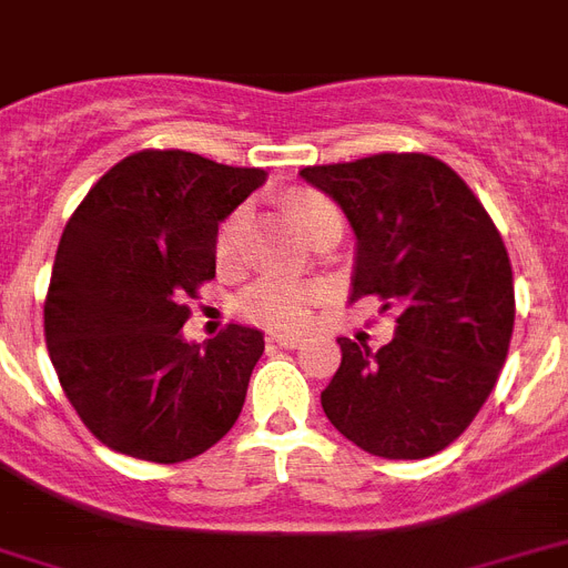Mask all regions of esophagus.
<instances>
[{
    "label": "esophagus",
    "instance_id": "obj_1",
    "mask_svg": "<svg viewBox=\"0 0 568 568\" xmlns=\"http://www.w3.org/2000/svg\"><path fill=\"white\" fill-rule=\"evenodd\" d=\"M267 342H274V345H280V347H301L306 338H303L301 333H271V336H267Z\"/></svg>",
    "mask_w": 568,
    "mask_h": 568
}]
</instances>
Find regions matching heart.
<instances>
[{
    "label": "heart",
    "mask_w": 568,
    "mask_h": 568,
    "mask_svg": "<svg viewBox=\"0 0 568 568\" xmlns=\"http://www.w3.org/2000/svg\"><path fill=\"white\" fill-rule=\"evenodd\" d=\"M288 209H292L294 221L301 223L303 230L315 232L318 223L329 214H338L329 200H324L315 191H297L288 196ZM244 226H247V212L239 209L226 217V223L217 232V262L230 265L239 258L241 239H244ZM327 297V285L321 283H288V280H262V283L250 285L247 292L241 294V312L256 324L265 327H301L310 321L312 306Z\"/></svg>",
    "instance_id": "1"
}]
</instances>
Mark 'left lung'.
<instances>
[{
	"label": "left lung",
	"mask_w": 568,
	"mask_h": 568,
	"mask_svg": "<svg viewBox=\"0 0 568 568\" xmlns=\"http://www.w3.org/2000/svg\"><path fill=\"white\" fill-rule=\"evenodd\" d=\"M301 176L354 230L351 301L377 294L383 310H400L379 351L338 338L342 365L321 406L374 457H433L480 413L507 359L516 297L501 232L433 155L379 153Z\"/></svg>",
	"instance_id": "left-lung-1"
}]
</instances>
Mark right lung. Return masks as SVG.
<instances>
[{"label": "right lung", "instance_id": "obj_1", "mask_svg": "<svg viewBox=\"0 0 568 568\" xmlns=\"http://www.w3.org/2000/svg\"><path fill=\"white\" fill-rule=\"evenodd\" d=\"M267 173L185 150L114 164L67 221L49 280V359L84 427L146 463H182L239 422L265 333L230 324L196 345L185 301L214 276L217 223Z\"/></svg>", "mask_w": 568, "mask_h": 568}]
</instances>
